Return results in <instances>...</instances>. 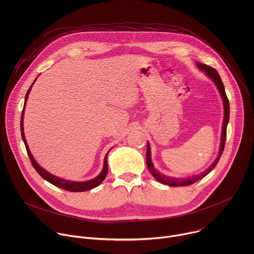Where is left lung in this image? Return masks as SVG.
I'll return each mask as SVG.
<instances>
[{
	"instance_id": "1",
	"label": "left lung",
	"mask_w": 254,
	"mask_h": 254,
	"mask_svg": "<svg viewBox=\"0 0 254 254\" xmlns=\"http://www.w3.org/2000/svg\"><path fill=\"white\" fill-rule=\"evenodd\" d=\"M197 67L205 72V74L214 82V84L216 85L217 89H218L221 97H222V101H223V107H224V119H223V124H222V132H221V141H220V148H219V153L217 158L215 159V161L211 164L210 167H208L204 172H202L201 174L198 175H194L192 177H187V178H176V177H171V176H167L165 174H161L154 166L153 162H152V156H151V146L150 143H147V166L151 172V174L153 175V177L159 181L160 183L164 184V185H168L171 187H182V186H189L192 185L194 183H196L197 181L203 179L205 176H207L217 165V163L219 162V159L223 153L224 150V146H225V140H226V130H227V125L229 122V114H230V107H229V100L227 98L226 92H225V88H224V84L221 80L220 75L218 74L216 69L212 68L211 66H208L206 64H202L200 62H196Z\"/></svg>"
}]
</instances>
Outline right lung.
I'll return each instance as SVG.
<instances>
[{"instance_id": "obj_1", "label": "right lung", "mask_w": 254, "mask_h": 254, "mask_svg": "<svg viewBox=\"0 0 254 254\" xmlns=\"http://www.w3.org/2000/svg\"><path fill=\"white\" fill-rule=\"evenodd\" d=\"M36 79L34 80V82L32 83V85L30 86V88L28 89L27 91V94L25 96V102H24V107H23V112H22V117H21V134H22V138H23V141L25 143V147H26V150H27V153H28V156L30 158V161L32 163V166L34 167V169L37 171V173L44 179L46 180L47 182L51 183L52 185L58 187V188H61L63 190H66V191H70V192H84V191H88V190H91L97 186H99L102 181L105 179L106 177V174H107V171H108V165H107V155L108 153H110V151L113 149H111L110 151H108L104 157V161H103V168H102V171L100 172V174L98 176H96L95 178L91 179V180H87V181H84V182H76V181H69V180H65V179H62V178H59V177H56L54 175H52L51 173H49L48 171L44 170L37 162L35 161L33 155L31 154L30 150H29V147H28V143H27V140H26V137H25V133H24V113H25V106H26V103H27V99H28V96H29V93L32 89V86L33 84L35 83Z\"/></svg>"}]
</instances>
